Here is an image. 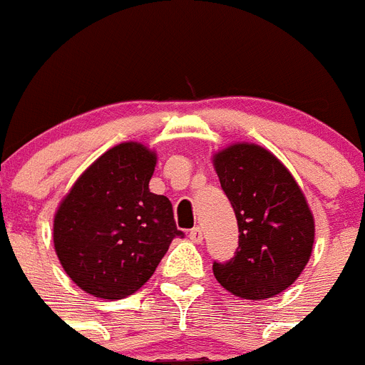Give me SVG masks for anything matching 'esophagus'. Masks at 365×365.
I'll use <instances>...</instances> for the list:
<instances>
[{"mask_svg": "<svg viewBox=\"0 0 365 365\" xmlns=\"http://www.w3.org/2000/svg\"><path fill=\"white\" fill-rule=\"evenodd\" d=\"M190 240L193 241V243H202V228L201 227H195L190 230Z\"/></svg>", "mask_w": 365, "mask_h": 365, "instance_id": "esophagus-1", "label": "esophagus"}]
</instances>
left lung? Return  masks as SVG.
<instances>
[{
    "label": "left lung",
    "mask_w": 365,
    "mask_h": 365,
    "mask_svg": "<svg viewBox=\"0 0 365 365\" xmlns=\"http://www.w3.org/2000/svg\"><path fill=\"white\" fill-rule=\"evenodd\" d=\"M214 164L240 228L234 257L214 261L215 279L240 298H272L311 257L314 219L307 201L289 170L256 144H234Z\"/></svg>",
    "instance_id": "left-lung-1"
}]
</instances>
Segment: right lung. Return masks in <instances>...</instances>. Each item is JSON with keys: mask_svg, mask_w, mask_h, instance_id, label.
Instances as JSON below:
<instances>
[{"mask_svg": "<svg viewBox=\"0 0 365 365\" xmlns=\"http://www.w3.org/2000/svg\"><path fill=\"white\" fill-rule=\"evenodd\" d=\"M155 155L124 143L74 182L54 215L58 259L80 289L122 299L151 278L177 230L170 199L150 192Z\"/></svg>", "mask_w": 365, "mask_h": 365, "instance_id": "obj_1", "label": "right lung"}]
</instances>
